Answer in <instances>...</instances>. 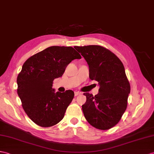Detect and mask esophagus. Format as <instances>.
Wrapping results in <instances>:
<instances>
[{"mask_svg": "<svg viewBox=\"0 0 154 154\" xmlns=\"http://www.w3.org/2000/svg\"><path fill=\"white\" fill-rule=\"evenodd\" d=\"M79 94H81V92H75V96L79 95Z\"/></svg>", "mask_w": 154, "mask_h": 154, "instance_id": "34e87169", "label": "esophagus"}]
</instances>
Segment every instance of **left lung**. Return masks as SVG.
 Wrapping results in <instances>:
<instances>
[{"label": "left lung", "instance_id": "8db88e82", "mask_svg": "<svg viewBox=\"0 0 154 154\" xmlns=\"http://www.w3.org/2000/svg\"><path fill=\"white\" fill-rule=\"evenodd\" d=\"M87 62L89 78L98 82L99 92L84 95L85 117L92 126L108 130L120 121L127 106L131 87L121 61L109 50L98 45L75 46Z\"/></svg>", "mask_w": 154, "mask_h": 154}]
</instances>
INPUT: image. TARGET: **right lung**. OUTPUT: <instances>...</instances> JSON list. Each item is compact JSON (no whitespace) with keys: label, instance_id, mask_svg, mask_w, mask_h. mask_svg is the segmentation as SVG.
Instances as JSON below:
<instances>
[{"label":"right lung","instance_id":"1","mask_svg":"<svg viewBox=\"0 0 154 154\" xmlns=\"http://www.w3.org/2000/svg\"><path fill=\"white\" fill-rule=\"evenodd\" d=\"M81 58L73 47L52 46L23 63L17 78V92L25 112L35 123L48 127L63 119L74 92H55L53 81L62 76L71 61Z\"/></svg>","mask_w":154,"mask_h":154}]
</instances>
